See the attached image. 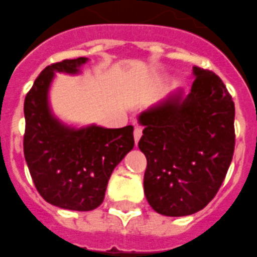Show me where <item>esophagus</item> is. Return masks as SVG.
I'll use <instances>...</instances> for the list:
<instances>
[{
    "label": "esophagus",
    "mask_w": 257,
    "mask_h": 257,
    "mask_svg": "<svg viewBox=\"0 0 257 257\" xmlns=\"http://www.w3.org/2000/svg\"><path fill=\"white\" fill-rule=\"evenodd\" d=\"M133 135H135V141H136V145H137L138 141H140V138H141V136H142V128H141V126H136L135 133H133Z\"/></svg>",
    "instance_id": "1"
}]
</instances>
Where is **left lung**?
Listing matches in <instances>:
<instances>
[{
    "label": "left lung",
    "instance_id": "1",
    "mask_svg": "<svg viewBox=\"0 0 257 257\" xmlns=\"http://www.w3.org/2000/svg\"><path fill=\"white\" fill-rule=\"evenodd\" d=\"M190 94L145 111L138 142L147 159L145 195L164 216L200 211L217 194L233 159L235 108L222 80L194 67Z\"/></svg>",
    "mask_w": 257,
    "mask_h": 257
}]
</instances>
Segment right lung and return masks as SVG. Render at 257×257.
Segmentation results:
<instances>
[{
  "label": "right lung",
  "instance_id": "right-lung-1",
  "mask_svg": "<svg viewBox=\"0 0 257 257\" xmlns=\"http://www.w3.org/2000/svg\"><path fill=\"white\" fill-rule=\"evenodd\" d=\"M85 62L80 57L48 66L24 99L23 149L33 184L46 202L72 211L101 206L113 168L135 146L132 125L73 129L50 113L48 90L54 72H79Z\"/></svg>",
  "mask_w": 257,
  "mask_h": 257
}]
</instances>
